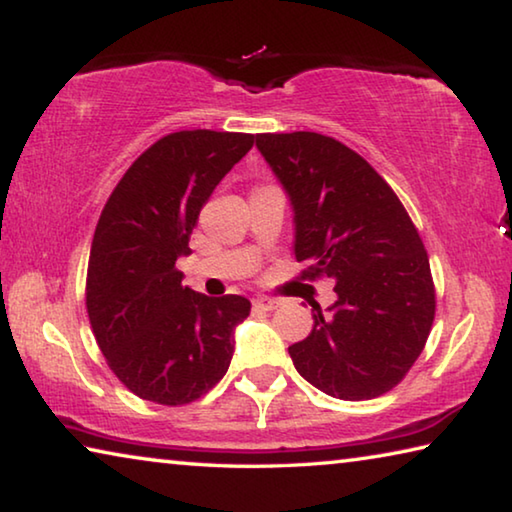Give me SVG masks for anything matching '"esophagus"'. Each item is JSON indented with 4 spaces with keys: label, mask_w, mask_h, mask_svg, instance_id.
I'll return each mask as SVG.
<instances>
[{
    "label": "esophagus",
    "mask_w": 512,
    "mask_h": 512,
    "mask_svg": "<svg viewBox=\"0 0 512 512\" xmlns=\"http://www.w3.org/2000/svg\"><path fill=\"white\" fill-rule=\"evenodd\" d=\"M280 305H282V300H277V298H266V296L255 298V307L264 309V311H273V309H277Z\"/></svg>",
    "instance_id": "obj_1"
}]
</instances>
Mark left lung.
Masks as SVG:
<instances>
[{
  "mask_svg": "<svg viewBox=\"0 0 512 512\" xmlns=\"http://www.w3.org/2000/svg\"><path fill=\"white\" fill-rule=\"evenodd\" d=\"M257 149L287 192L302 277L334 280V305H314V329L289 345L311 386L372 400L400 384L427 343L436 291L427 250L400 198L334 137L262 133Z\"/></svg>",
  "mask_w": 512,
  "mask_h": 512,
  "instance_id": "obj_1",
  "label": "left lung"
}]
</instances>
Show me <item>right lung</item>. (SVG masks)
I'll list each match as a JSON object with an SVG mask.
<instances>
[{
  "label": "right lung",
  "instance_id": "add662e5",
  "mask_svg": "<svg viewBox=\"0 0 512 512\" xmlns=\"http://www.w3.org/2000/svg\"><path fill=\"white\" fill-rule=\"evenodd\" d=\"M253 142L248 133H171L131 164L103 207L85 305L110 370L142 400L189 404L228 372L250 302L185 287L176 259L192 253L201 207Z\"/></svg>",
  "mask_w": 512,
  "mask_h": 512
}]
</instances>
